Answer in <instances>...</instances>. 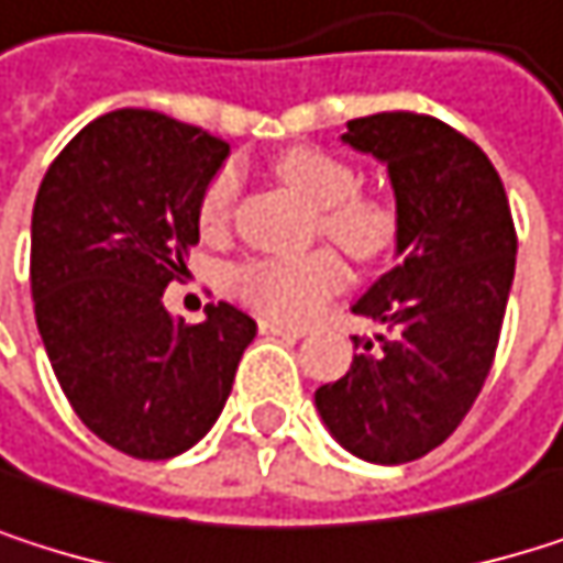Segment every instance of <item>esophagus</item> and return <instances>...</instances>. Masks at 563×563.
<instances>
[{
    "instance_id": "esophagus-1",
    "label": "esophagus",
    "mask_w": 563,
    "mask_h": 563,
    "mask_svg": "<svg viewBox=\"0 0 563 563\" xmlns=\"http://www.w3.org/2000/svg\"><path fill=\"white\" fill-rule=\"evenodd\" d=\"M261 332L264 335H283V339H302L306 335L302 325H289V322H280V319H261Z\"/></svg>"
}]
</instances>
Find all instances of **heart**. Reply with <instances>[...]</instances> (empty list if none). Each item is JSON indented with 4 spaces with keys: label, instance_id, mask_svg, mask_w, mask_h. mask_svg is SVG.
<instances>
[{
    "label": "heart",
    "instance_id": "heart-1",
    "mask_svg": "<svg viewBox=\"0 0 563 563\" xmlns=\"http://www.w3.org/2000/svg\"><path fill=\"white\" fill-rule=\"evenodd\" d=\"M283 181H289L316 211L319 234L335 244L355 264H378L400 238V208L388 195L362 191L358 169L325 150L299 146L277 163ZM238 172L221 169L198 201V224L208 238L231 228L238 201ZM345 283V267L332 251H316L296 261L254 257L231 271V289L280 319H306L316 306Z\"/></svg>",
    "mask_w": 563,
    "mask_h": 563
}]
</instances>
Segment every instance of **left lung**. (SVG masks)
Instances as JSON below:
<instances>
[{
	"label": "left lung",
	"mask_w": 563,
	"mask_h": 563,
	"mask_svg": "<svg viewBox=\"0 0 563 563\" xmlns=\"http://www.w3.org/2000/svg\"><path fill=\"white\" fill-rule=\"evenodd\" d=\"M349 146L388 166L404 257L352 306L388 325L352 368L316 391L332 437L382 466L440 446L479 397L515 277V221L489 156L427 113L349 120Z\"/></svg>",
	"instance_id": "left-lung-1"
}]
</instances>
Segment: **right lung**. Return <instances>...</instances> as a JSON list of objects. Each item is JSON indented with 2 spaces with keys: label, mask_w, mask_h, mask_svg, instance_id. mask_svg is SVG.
Here are the masks:
<instances>
[{
  "label": "right lung",
  "mask_w": 563,
  "mask_h": 563,
  "mask_svg": "<svg viewBox=\"0 0 563 563\" xmlns=\"http://www.w3.org/2000/svg\"><path fill=\"white\" fill-rule=\"evenodd\" d=\"M228 143L153 110L87 123L48 166L32 211L35 322L90 433L169 460L218 420L257 322L231 302L185 325L163 289L198 244V201Z\"/></svg>",
  "instance_id": "1"
}]
</instances>
